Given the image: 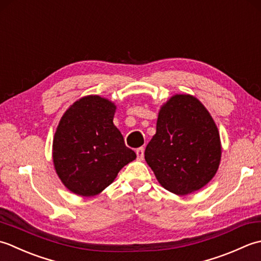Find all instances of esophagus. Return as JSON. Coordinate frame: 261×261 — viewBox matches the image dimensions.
Listing matches in <instances>:
<instances>
[{
    "label": "esophagus",
    "instance_id": "obj_1",
    "mask_svg": "<svg viewBox=\"0 0 261 261\" xmlns=\"http://www.w3.org/2000/svg\"><path fill=\"white\" fill-rule=\"evenodd\" d=\"M136 155L138 160H143V158H144V148L138 147L136 150Z\"/></svg>",
    "mask_w": 261,
    "mask_h": 261
}]
</instances>
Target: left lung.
<instances>
[{
    "mask_svg": "<svg viewBox=\"0 0 261 261\" xmlns=\"http://www.w3.org/2000/svg\"><path fill=\"white\" fill-rule=\"evenodd\" d=\"M145 160L167 190L187 195L214 177L221 141L212 116L198 99L177 94L161 108Z\"/></svg>",
    "mask_w": 261,
    "mask_h": 261,
    "instance_id": "1",
    "label": "left lung"
}]
</instances>
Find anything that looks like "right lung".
Segmentation results:
<instances>
[{
    "mask_svg": "<svg viewBox=\"0 0 261 261\" xmlns=\"http://www.w3.org/2000/svg\"><path fill=\"white\" fill-rule=\"evenodd\" d=\"M116 106L88 95L74 102L58 124L53 160L65 187L80 196H94L114 181L120 169L135 160L114 125Z\"/></svg>",
    "mask_w": 261,
    "mask_h": 261,
    "instance_id": "add662e5",
    "label": "right lung"
}]
</instances>
